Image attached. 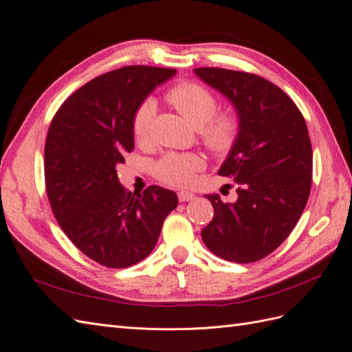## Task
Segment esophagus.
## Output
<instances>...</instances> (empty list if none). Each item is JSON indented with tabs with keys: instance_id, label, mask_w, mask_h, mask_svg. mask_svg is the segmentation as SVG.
Instances as JSON below:
<instances>
[{
	"instance_id": "esophagus-1",
	"label": "esophagus",
	"mask_w": 352,
	"mask_h": 352,
	"mask_svg": "<svg viewBox=\"0 0 352 352\" xmlns=\"http://www.w3.org/2000/svg\"><path fill=\"white\" fill-rule=\"evenodd\" d=\"M178 199H179V202H188V200L195 199V195L192 192H179Z\"/></svg>"
}]
</instances>
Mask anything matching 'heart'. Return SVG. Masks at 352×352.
Returning <instances> with one entry per match:
<instances>
[{
  "label": "heart",
  "instance_id": "obj_1",
  "mask_svg": "<svg viewBox=\"0 0 352 352\" xmlns=\"http://www.w3.org/2000/svg\"><path fill=\"white\" fill-rule=\"evenodd\" d=\"M168 102L182 113L190 124L199 129L204 144L215 155H226L234 146L239 135V122L232 113L217 115L215 96L199 84H182L166 93ZM156 113L153 100H144L133 116V134L135 142L143 144L150 137V128ZM204 168V160L196 155L169 153L159 160L155 173L164 183L184 187L192 183L195 173Z\"/></svg>",
  "mask_w": 352,
  "mask_h": 352
}]
</instances>
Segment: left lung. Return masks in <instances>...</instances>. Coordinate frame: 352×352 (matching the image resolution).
Listing matches in <instances>:
<instances>
[{"label":"left lung","mask_w":352,"mask_h":352,"mask_svg":"<svg viewBox=\"0 0 352 352\" xmlns=\"http://www.w3.org/2000/svg\"><path fill=\"white\" fill-rule=\"evenodd\" d=\"M195 74L233 104L239 135L218 175L234 178L237 200L206 195L214 218L202 230L210 252L232 263L263 259L285 242L308 202L313 148L296 104L254 74L197 67Z\"/></svg>","instance_id":"obj_1"}]
</instances>
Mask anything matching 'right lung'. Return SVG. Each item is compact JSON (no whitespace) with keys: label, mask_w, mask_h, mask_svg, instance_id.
Returning a JSON list of instances; mask_svg holds the SVG:
<instances>
[{"label":"right lung","mask_w":352,"mask_h":352,"mask_svg":"<svg viewBox=\"0 0 352 352\" xmlns=\"http://www.w3.org/2000/svg\"><path fill=\"white\" fill-rule=\"evenodd\" d=\"M175 74L125 66L100 75L76 89L50 125L44 173L53 214L70 242L104 267L143 261L178 205L177 195L159 186L126 192L116 170L134 148L135 109Z\"/></svg>","instance_id":"right-lung-1"}]
</instances>
